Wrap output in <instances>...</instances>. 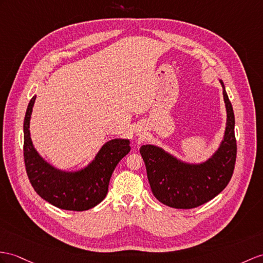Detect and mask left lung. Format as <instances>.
Listing matches in <instances>:
<instances>
[{
  "mask_svg": "<svg viewBox=\"0 0 263 263\" xmlns=\"http://www.w3.org/2000/svg\"><path fill=\"white\" fill-rule=\"evenodd\" d=\"M220 82L227 108V127L219 148L205 162H183L155 145L140 147L153 194L170 208L200 206L220 194L231 180L236 158L235 121L223 81Z\"/></svg>",
  "mask_w": 263,
  "mask_h": 263,
  "instance_id": "1",
  "label": "left lung"
}]
</instances>
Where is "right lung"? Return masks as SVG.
<instances>
[{
  "instance_id": "1",
  "label": "right lung",
  "mask_w": 263,
  "mask_h": 263,
  "mask_svg": "<svg viewBox=\"0 0 263 263\" xmlns=\"http://www.w3.org/2000/svg\"><path fill=\"white\" fill-rule=\"evenodd\" d=\"M35 97L29 102L23 124L24 163L32 187L43 200L59 209H92L106 197L115 167L130 151L129 139L108 140L93 161L79 171L58 170L39 155L30 137V119Z\"/></svg>"
}]
</instances>
